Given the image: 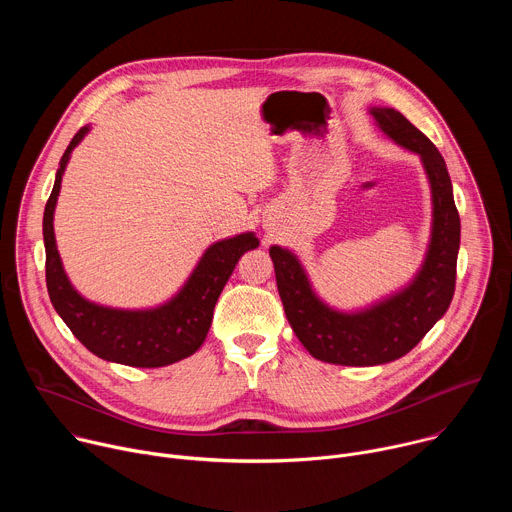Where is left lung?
<instances>
[{
	"label": "left lung",
	"instance_id": "obj_1",
	"mask_svg": "<svg viewBox=\"0 0 512 512\" xmlns=\"http://www.w3.org/2000/svg\"><path fill=\"white\" fill-rule=\"evenodd\" d=\"M369 113L387 137L421 158L431 186V239L417 275L369 308L338 312L316 296L294 253L277 245L269 249L289 326L314 358L342 367H375L405 356L446 314L456 289L460 214L446 162L397 109L371 107Z\"/></svg>",
	"mask_w": 512,
	"mask_h": 512
}]
</instances>
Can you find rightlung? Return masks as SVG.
I'll return each instance as SVG.
<instances>
[{
    "label": "right lung",
    "instance_id": "obj_1",
    "mask_svg": "<svg viewBox=\"0 0 512 512\" xmlns=\"http://www.w3.org/2000/svg\"><path fill=\"white\" fill-rule=\"evenodd\" d=\"M89 129V125L81 127L68 143L64 156L60 158V168L56 170L52 194L44 208L42 231L46 247L48 296L70 332L99 358L139 369L166 367V364L194 354L202 346L218 296H221L241 255L257 249L259 239L253 233H243L210 245L184 287L172 300L158 308L117 310L85 300L64 273L52 221L70 154Z\"/></svg>",
    "mask_w": 512,
    "mask_h": 512
}]
</instances>
